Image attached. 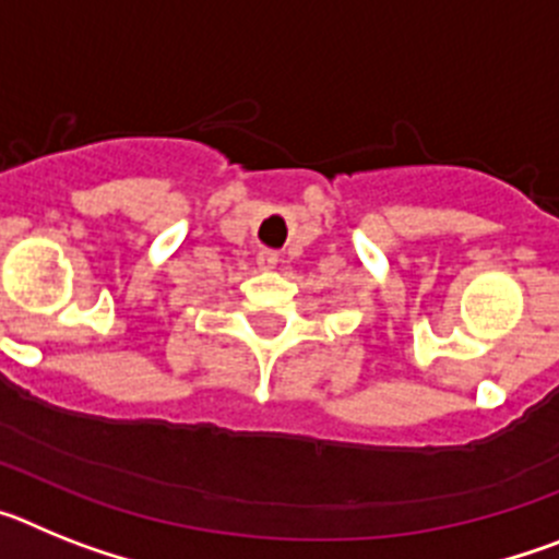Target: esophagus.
Listing matches in <instances>:
<instances>
[{
  "mask_svg": "<svg viewBox=\"0 0 559 559\" xmlns=\"http://www.w3.org/2000/svg\"><path fill=\"white\" fill-rule=\"evenodd\" d=\"M257 263H260V269H274V265H276V254H274V251H260V257H257Z\"/></svg>",
  "mask_w": 559,
  "mask_h": 559,
  "instance_id": "esophagus-1",
  "label": "esophagus"
}]
</instances>
